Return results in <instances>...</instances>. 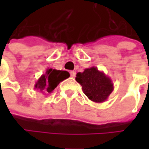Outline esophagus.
Instances as JSON below:
<instances>
[{
	"mask_svg": "<svg viewBox=\"0 0 149 149\" xmlns=\"http://www.w3.org/2000/svg\"><path fill=\"white\" fill-rule=\"evenodd\" d=\"M75 74H76V73L74 71H70V76H71L72 78L75 77Z\"/></svg>",
	"mask_w": 149,
	"mask_h": 149,
	"instance_id": "34e87169",
	"label": "esophagus"
}]
</instances>
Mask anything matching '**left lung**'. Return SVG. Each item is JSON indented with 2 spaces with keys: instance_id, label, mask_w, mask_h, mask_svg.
<instances>
[{
  "instance_id": "8db88e82",
  "label": "left lung",
  "mask_w": 149,
  "mask_h": 149,
  "mask_svg": "<svg viewBox=\"0 0 149 149\" xmlns=\"http://www.w3.org/2000/svg\"><path fill=\"white\" fill-rule=\"evenodd\" d=\"M75 79L81 84L84 94L95 103L104 102L113 90L111 79L95 66L77 73Z\"/></svg>"
}]
</instances>
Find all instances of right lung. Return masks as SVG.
Masks as SVG:
<instances>
[{
	"mask_svg": "<svg viewBox=\"0 0 149 149\" xmlns=\"http://www.w3.org/2000/svg\"><path fill=\"white\" fill-rule=\"evenodd\" d=\"M70 73L65 70H57L55 69L48 68L45 73L38 79L34 89L43 95H49L61 81L70 77Z\"/></svg>",
	"mask_w": 149,
	"mask_h": 149,
	"instance_id": "1",
	"label": "right lung"
}]
</instances>
